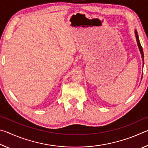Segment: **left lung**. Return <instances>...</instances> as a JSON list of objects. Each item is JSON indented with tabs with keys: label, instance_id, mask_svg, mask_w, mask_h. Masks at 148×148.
Segmentation results:
<instances>
[{
	"label": "left lung",
	"instance_id": "8db88e82",
	"mask_svg": "<svg viewBox=\"0 0 148 148\" xmlns=\"http://www.w3.org/2000/svg\"><path fill=\"white\" fill-rule=\"evenodd\" d=\"M135 35H136V42H137V44H138V48H139V50H140V54H141L142 61H143V65H144V52H143V49H142V47L141 46V44H140V42L139 41L138 35L136 30H135Z\"/></svg>",
	"mask_w": 148,
	"mask_h": 148
}]
</instances>
